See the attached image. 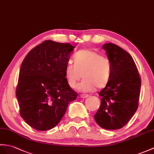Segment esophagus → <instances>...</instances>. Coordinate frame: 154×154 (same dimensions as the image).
<instances>
[{
  "mask_svg": "<svg viewBox=\"0 0 154 154\" xmlns=\"http://www.w3.org/2000/svg\"><path fill=\"white\" fill-rule=\"evenodd\" d=\"M88 94H81L80 95V97L82 98H88Z\"/></svg>",
  "mask_w": 154,
  "mask_h": 154,
  "instance_id": "esophagus-1",
  "label": "esophagus"
}]
</instances>
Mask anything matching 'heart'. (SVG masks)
I'll list each match as a JSON object with an SVG mask.
<instances>
[{"label":"heart","instance_id":"1","mask_svg":"<svg viewBox=\"0 0 154 154\" xmlns=\"http://www.w3.org/2000/svg\"><path fill=\"white\" fill-rule=\"evenodd\" d=\"M74 64L69 62L65 68V76L69 86L82 92L102 88L108 83L111 75V62L109 59L92 50H83L74 57Z\"/></svg>","mask_w":154,"mask_h":154}]
</instances>
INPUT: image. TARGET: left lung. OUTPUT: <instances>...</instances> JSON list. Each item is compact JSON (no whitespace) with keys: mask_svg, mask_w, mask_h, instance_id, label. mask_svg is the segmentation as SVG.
Here are the masks:
<instances>
[{"mask_svg":"<svg viewBox=\"0 0 154 154\" xmlns=\"http://www.w3.org/2000/svg\"><path fill=\"white\" fill-rule=\"evenodd\" d=\"M111 62L108 83L99 92L100 107L94 116L100 127L108 130L122 128L133 116L138 106L140 77L131 56L112 43L103 45Z\"/></svg>","mask_w":154,"mask_h":154,"instance_id":"left-lung-1","label":"left lung"}]
</instances>
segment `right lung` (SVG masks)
Here are the masks:
<instances>
[{
  "label": "right lung",
  "instance_id": "1",
  "mask_svg": "<svg viewBox=\"0 0 154 154\" xmlns=\"http://www.w3.org/2000/svg\"><path fill=\"white\" fill-rule=\"evenodd\" d=\"M74 48L69 43L45 41L21 63L16 98L21 117L35 129L44 131L56 126L69 103L77 98L65 76Z\"/></svg>",
  "mask_w": 154,
  "mask_h": 154
}]
</instances>
